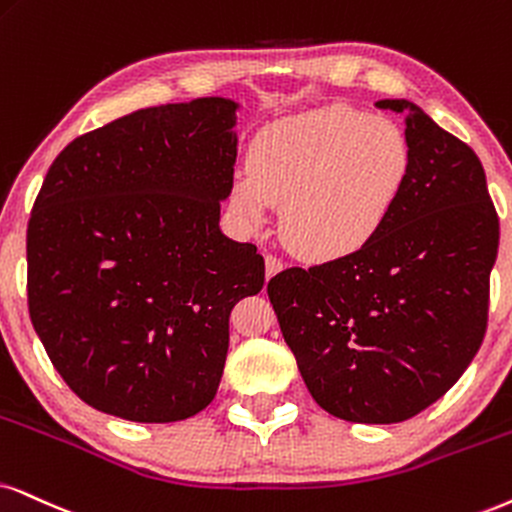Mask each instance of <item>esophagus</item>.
<instances>
[{
	"label": "esophagus",
	"mask_w": 512,
	"mask_h": 512,
	"mask_svg": "<svg viewBox=\"0 0 512 512\" xmlns=\"http://www.w3.org/2000/svg\"><path fill=\"white\" fill-rule=\"evenodd\" d=\"M264 262H267V278L276 276L278 271L283 269V260H281V257H276V255H267V257H264Z\"/></svg>",
	"instance_id": "1"
}]
</instances>
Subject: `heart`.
<instances>
[{
    "instance_id": "heart-1",
    "label": "heart",
    "mask_w": 512,
    "mask_h": 512,
    "mask_svg": "<svg viewBox=\"0 0 512 512\" xmlns=\"http://www.w3.org/2000/svg\"><path fill=\"white\" fill-rule=\"evenodd\" d=\"M411 146L397 122L323 106L264 127L238 174L231 205L252 229L283 208V236L309 260H335L371 243L404 191Z\"/></svg>"
}]
</instances>
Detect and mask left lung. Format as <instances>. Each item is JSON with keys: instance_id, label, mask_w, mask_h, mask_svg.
Here are the masks:
<instances>
[{"instance_id": "1", "label": "left lung", "mask_w": 512, "mask_h": 512, "mask_svg": "<svg viewBox=\"0 0 512 512\" xmlns=\"http://www.w3.org/2000/svg\"><path fill=\"white\" fill-rule=\"evenodd\" d=\"M411 170L371 243L269 281L316 404L349 423H401L461 378L482 345L498 217L475 151L406 99Z\"/></svg>"}]
</instances>
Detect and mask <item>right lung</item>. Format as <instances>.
Listing matches in <instances>:
<instances>
[{
  "label": "right lung",
  "instance_id": "obj_1",
  "mask_svg": "<svg viewBox=\"0 0 512 512\" xmlns=\"http://www.w3.org/2000/svg\"><path fill=\"white\" fill-rule=\"evenodd\" d=\"M238 103L141 108L51 163L28 222V309L84 404L174 423L215 399L229 316L264 286L252 243L219 229Z\"/></svg>",
  "mask_w": 512,
  "mask_h": 512
}]
</instances>
